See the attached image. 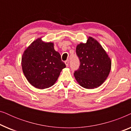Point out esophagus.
<instances>
[{
	"mask_svg": "<svg viewBox=\"0 0 131 131\" xmlns=\"http://www.w3.org/2000/svg\"><path fill=\"white\" fill-rule=\"evenodd\" d=\"M65 64H66V66H67V67H68V66H69V60H67L65 61Z\"/></svg>",
	"mask_w": 131,
	"mask_h": 131,
	"instance_id": "esophagus-1",
	"label": "esophagus"
}]
</instances>
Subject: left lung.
<instances>
[{
  "mask_svg": "<svg viewBox=\"0 0 131 131\" xmlns=\"http://www.w3.org/2000/svg\"><path fill=\"white\" fill-rule=\"evenodd\" d=\"M76 52L80 66L74 71L75 78L86 89L100 86L105 81L111 69V60L101 45L89 37L86 43L76 47Z\"/></svg>",
  "mask_w": 131,
  "mask_h": 131,
  "instance_id": "left-lung-1",
  "label": "left lung"
}]
</instances>
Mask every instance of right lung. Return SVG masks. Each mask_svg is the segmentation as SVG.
<instances>
[{"label": "right lung", "instance_id": "obj_1", "mask_svg": "<svg viewBox=\"0 0 131 131\" xmlns=\"http://www.w3.org/2000/svg\"><path fill=\"white\" fill-rule=\"evenodd\" d=\"M21 64L27 79L39 89L52 86L66 67L52 43H45L41 38L34 41L24 51Z\"/></svg>", "mask_w": 131, "mask_h": 131}]
</instances>
